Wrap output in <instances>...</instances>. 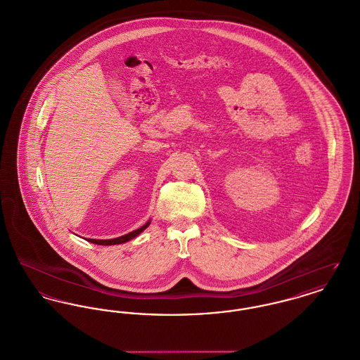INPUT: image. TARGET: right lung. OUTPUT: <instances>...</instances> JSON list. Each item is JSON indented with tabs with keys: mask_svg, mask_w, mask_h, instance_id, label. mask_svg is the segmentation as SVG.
Returning <instances> with one entry per match:
<instances>
[{
	"mask_svg": "<svg viewBox=\"0 0 360 360\" xmlns=\"http://www.w3.org/2000/svg\"><path fill=\"white\" fill-rule=\"evenodd\" d=\"M150 221L145 223L142 227H139L137 230L126 234V236H122V237H117V238H112V240H87L89 243H93V244H97V245H116V244H123V243H127L130 240H133L134 237H137L139 233H142L148 226H149Z\"/></svg>",
	"mask_w": 360,
	"mask_h": 360,
	"instance_id": "obj_1",
	"label": "right lung"
}]
</instances>
